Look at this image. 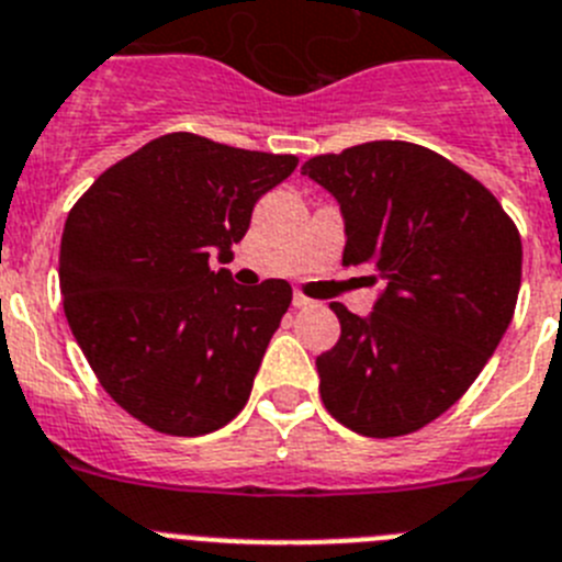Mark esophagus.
Instances as JSON below:
<instances>
[{"instance_id":"obj_1","label":"esophagus","mask_w":562,"mask_h":562,"mask_svg":"<svg viewBox=\"0 0 562 562\" xmlns=\"http://www.w3.org/2000/svg\"><path fill=\"white\" fill-rule=\"evenodd\" d=\"M311 305H314L311 296H305L302 291H294V308H311Z\"/></svg>"}]
</instances>
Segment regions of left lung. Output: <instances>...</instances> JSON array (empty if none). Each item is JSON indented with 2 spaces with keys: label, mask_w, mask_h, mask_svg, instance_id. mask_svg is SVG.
Segmentation results:
<instances>
[{
  "label": "left lung",
  "mask_w": 562,
  "mask_h": 562,
  "mask_svg": "<svg viewBox=\"0 0 562 562\" xmlns=\"http://www.w3.org/2000/svg\"><path fill=\"white\" fill-rule=\"evenodd\" d=\"M302 175L339 200L341 262L384 282L368 319L330 302L341 334L316 356L322 404L359 436H409L470 390L509 328L520 232L481 180L407 140L314 155Z\"/></svg>",
  "instance_id": "1"
}]
</instances>
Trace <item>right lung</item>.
Wrapping results in <instances>:
<instances>
[{
	"mask_svg": "<svg viewBox=\"0 0 562 562\" xmlns=\"http://www.w3.org/2000/svg\"><path fill=\"white\" fill-rule=\"evenodd\" d=\"M296 164L169 133L112 164L67 214L65 316L101 387L146 427L206 436L246 407L291 285L243 288L209 260H232L254 203Z\"/></svg>",
	"mask_w": 562,
	"mask_h": 562,
	"instance_id": "1",
	"label": "right lung"
}]
</instances>
